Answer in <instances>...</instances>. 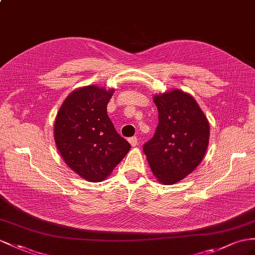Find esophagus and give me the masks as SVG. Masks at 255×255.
I'll use <instances>...</instances> for the list:
<instances>
[{
    "label": "esophagus",
    "mask_w": 255,
    "mask_h": 255,
    "mask_svg": "<svg viewBox=\"0 0 255 255\" xmlns=\"http://www.w3.org/2000/svg\"><path fill=\"white\" fill-rule=\"evenodd\" d=\"M128 141L131 144V146H136V144H138V138L136 136H131V138L128 139Z\"/></svg>",
    "instance_id": "1"
}]
</instances>
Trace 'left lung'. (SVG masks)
<instances>
[{"instance_id":"1","label":"left lung","mask_w":255,"mask_h":255,"mask_svg":"<svg viewBox=\"0 0 255 255\" xmlns=\"http://www.w3.org/2000/svg\"><path fill=\"white\" fill-rule=\"evenodd\" d=\"M158 125L143 145L154 175L160 183L174 184L190 174L206 154L209 123L194 98L182 90L155 96Z\"/></svg>"}]
</instances>
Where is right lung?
I'll list each match as a JSON object with an SVG mask.
<instances>
[{"label":"right lung","mask_w":255,"mask_h":255,"mask_svg":"<svg viewBox=\"0 0 255 255\" xmlns=\"http://www.w3.org/2000/svg\"><path fill=\"white\" fill-rule=\"evenodd\" d=\"M113 91L94 85L74 90L56 117L58 151L72 170L90 182L106 179L131 147L108 116Z\"/></svg>","instance_id":"1"}]
</instances>
